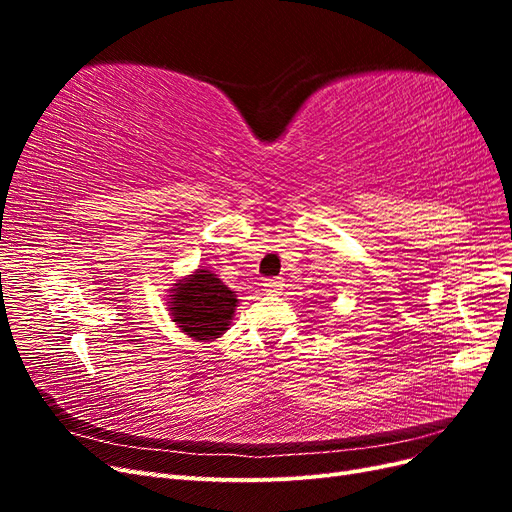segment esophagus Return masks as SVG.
Instances as JSON below:
<instances>
[{"instance_id":"esophagus-1","label":"esophagus","mask_w":512,"mask_h":512,"mask_svg":"<svg viewBox=\"0 0 512 512\" xmlns=\"http://www.w3.org/2000/svg\"><path fill=\"white\" fill-rule=\"evenodd\" d=\"M262 286H265V290H267L269 294H277V292H280V290L284 288V282L280 280V277H271V280L262 282Z\"/></svg>"}]
</instances>
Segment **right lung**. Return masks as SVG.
<instances>
[{
	"instance_id": "add662e5",
	"label": "right lung",
	"mask_w": 512,
	"mask_h": 512,
	"mask_svg": "<svg viewBox=\"0 0 512 512\" xmlns=\"http://www.w3.org/2000/svg\"><path fill=\"white\" fill-rule=\"evenodd\" d=\"M168 297L173 322L198 342L218 339L228 329L237 307V294L207 269H196L190 277L179 280Z\"/></svg>"
}]
</instances>
